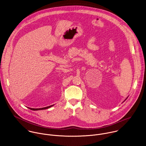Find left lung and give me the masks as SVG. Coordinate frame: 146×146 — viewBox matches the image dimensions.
<instances>
[{"label":"left lung","instance_id":"8db88e82","mask_svg":"<svg viewBox=\"0 0 146 146\" xmlns=\"http://www.w3.org/2000/svg\"><path fill=\"white\" fill-rule=\"evenodd\" d=\"M127 98H128V97H127ZM127 98H126V99H125V100H124V101H125V100H126V99H127ZM124 101H123V102H124Z\"/></svg>","mask_w":146,"mask_h":146}]
</instances>
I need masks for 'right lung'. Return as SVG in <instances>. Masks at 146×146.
I'll return each instance as SVG.
<instances>
[{
	"label": "right lung",
	"mask_w": 146,
	"mask_h": 146,
	"mask_svg": "<svg viewBox=\"0 0 146 146\" xmlns=\"http://www.w3.org/2000/svg\"><path fill=\"white\" fill-rule=\"evenodd\" d=\"M54 105H52V106H48V107H44V108H29L30 110H33V111H38V110H46V109L52 107Z\"/></svg>",
	"instance_id": "right-lung-1"
}]
</instances>
